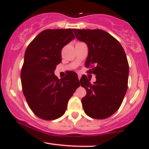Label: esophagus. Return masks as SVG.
Masks as SVG:
<instances>
[{"label": "esophagus", "mask_w": 149, "mask_h": 149, "mask_svg": "<svg viewBox=\"0 0 149 149\" xmlns=\"http://www.w3.org/2000/svg\"><path fill=\"white\" fill-rule=\"evenodd\" d=\"M78 79H79V80L80 79V75H78Z\"/></svg>", "instance_id": "34e87169"}]
</instances>
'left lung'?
<instances>
[{
  "label": "left lung",
  "mask_w": 149,
  "mask_h": 149,
  "mask_svg": "<svg viewBox=\"0 0 149 149\" xmlns=\"http://www.w3.org/2000/svg\"><path fill=\"white\" fill-rule=\"evenodd\" d=\"M78 40L87 44L88 73L96 75L91 84L85 76L80 85L86 90L81 102L85 113L95 119H105L120 107L127 90L129 65L123 47L114 37L101 29H76Z\"/></svg>",
  "instance_id": "8db88e82"
}]
</instances>
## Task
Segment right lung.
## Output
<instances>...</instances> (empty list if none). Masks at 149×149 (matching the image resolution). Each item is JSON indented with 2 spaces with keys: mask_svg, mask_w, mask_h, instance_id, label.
Listing matches in <instances>:
<instances>
[{
  "mask_svg": "<svg viewBox=\"0 0 149 149\" xmlns=\"http://www.w3.org/2000/svg\"><path fill=\"white\" fill-rule=\"evenodd\" d=\"M74 38L71 29H46L26 49L21 71L22 90L29 107L40 118L52 120L64 115L69 99L80 86L73 71L60 80L54 73L61 61V49Z\"/></svg>",
  "mask_w": 149,
  "mask_h": 149,
  "instance_id": "right-lung-1",
  "label": "right lung"
}]
</instances>
